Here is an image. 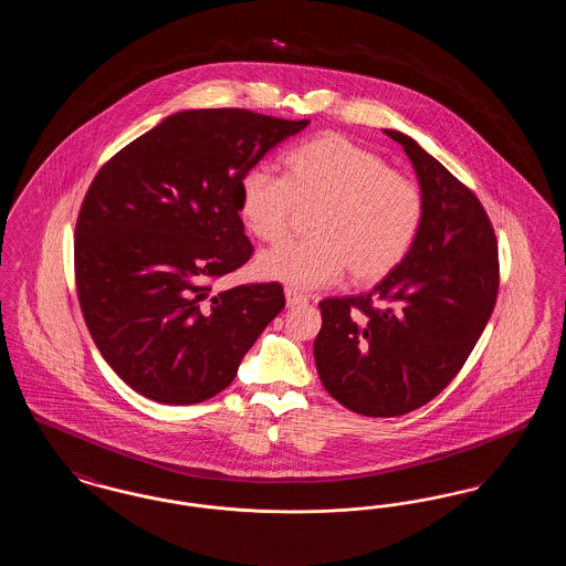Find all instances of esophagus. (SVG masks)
<instances>
[{
    "label": "esophagus",
    "instance_id": "1",
    "mask_svg": "<svg viewBox=\"0 0 566 566\" xmlns=\"http://www.w3.org/2000/svg\"><path fill=\"white\" fill-rule=\"evenodd\" d=\"M284 296H286V305H289V307L307 303V296L303 295V293H298L296 289H284Z\"/></svg>",
    "mask_w": 566,
    "mask_h": 566
}]
</instances>
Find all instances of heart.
Listing matches in <instances>:
<instances>
[{"instance_id":"obj_1","label":"heart","mask_w":566,"mask_h":566,"mask_svg":"<svg viewBox=\"0 0 566 566\" xmlns=\"http://www.w3.org/2000/svg\"><path fill=\"white\" fill-rule=\"evenodd\" d=\"M238 210L261 242H284L296 210H314L305 242L263 252L265 280L321 289L346 271L352 284H376L395 270L418 235L424 201L418 185L390 171L376 153L339 134H323L282 157V178L250 169L240 180Z\"/></svg>"}]
</instances>
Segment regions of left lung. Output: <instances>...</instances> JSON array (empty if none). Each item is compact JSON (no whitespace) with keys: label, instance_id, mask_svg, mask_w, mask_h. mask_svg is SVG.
Segmentation results:
<instances>
[{"label":"left lung","instance_id":"1","mask_svg":"<svg viewBox=\"0 0 566 566\" xmlns=\"http://www.w3.org/2000/svg\"><path fill=\"white\" fill-rule=\"evenodd\" d=\"M403 146L424 201L403 261L369 293L321 301L316 369L333 399L371 418L434 399L462 369L492 316L499 250L480 199L409 135Z\"/></svg>","mask_w":566,"mask_h":566}]
</instances>
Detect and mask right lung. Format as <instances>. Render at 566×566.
Instances as JSON below:
<instances>
[{
	"label": "right lung",
	"instance_id": "add662e5",
	"mask_svg": "<svg viewBox=\"0 0 566 566\" xmlns=\"http://www.w3.org/2000/svg\"><path fill=\"white\" fill-rule=\"evenodd\" d=\"M310 120L182 109L116 153L86 190L74 265L84 323L109 367L165 405L212 399L284 310L277 282L212 293L252 256L243 174Z\"/></svg>",
	"mask_w": 566,
	"mask_h": 566
}]
</instances>
